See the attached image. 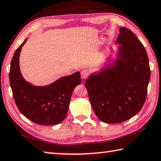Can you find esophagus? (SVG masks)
<instances>
[{
    "label": "esophagus",
    "mask_w": 161,
    "mask_h": 161,
    "mask_svg": "<svg viewBox=\"0 0 161 161\" xmlns=\"http://www.w3.org/2000/svg\"><path fill=\"white\" fill-rule=\"evenodd\" d=\"M89 75V72L86 69L82 70L81 72V78L83 79V80H86V78H88Z\"/></svg>",
    "instance_id": "obj_1"
}]
</instances>
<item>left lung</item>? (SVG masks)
<instances>
[{"mask_svg": "<svg viewBox=\"0 0 161 161\" xmlns=\"http://www.w3.org/2000/svg\"><path fill=\"white\" fill-rule=\"evenodd\" d=\"M115 60L91 74L85 86L101 121L117 124L132 118L145 102L151 70L146 49L133 32L120 28Z\"/></svg>", "mask_w": 161, "mask_h": 161, "instance_id": "left-lung-1", "label": "left lung"}]
</instances>
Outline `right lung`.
I'll return each mask as SVG.
<instances>
[{"mask_svg":"<svg viewBox=\"0 0 161 161\" xmlns=\"http://www.w3.org/2000/svg\"><path fill=\"white\" fill-rule=\"evenodd\" d=\"M25 40L13 54L9 72L13 98L19 111L35 124L44 126L58 124L67 116L73 91L81 83L80 73L59 78L44 86L32 85L23 78L19 58Z\"/></svg>","mask_w":161,"mask_h":161,"instance_id":"right-lung-1","label":"right lung"}]
</instances>
